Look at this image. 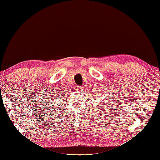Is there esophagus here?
Returning <instances> with one entry per match:
<instances>
[{"mask_svg":"<svg viewBox=\"0 0 160 160\" xmlns=\"http://www.w3.org/2000/svg\"><path fill=\"white\" fill-rule=\"evenodd\" d=\"M81 88V86H79V85H75L74 87V89L75 90H78V89H80Z\"/></svg>","mask_w":160,"mask_h":160,"instance_id":"esophagus-1","label":"esophagus"}]
</instances>
